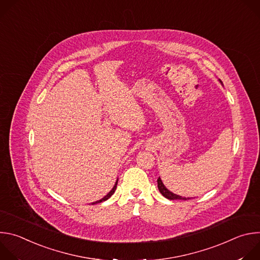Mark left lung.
<instances>
[{
  "instance_id": "obj_1",
  "label": "left lung",
  "mask_w": 260,
  "mask_h": 260,
  "mask_svg": "<svg viewBox=\"0 0 260 260\" xmlns=\"http://www.w3.org/2000/svg\"><path fill=\"white\" fill-rule=\"evenodd\" d=\"M220 82H221V80H220ZM221 83H222V82H221ZM157 187H158L160 193H161L165 198H167L168 200H184V201L190 200V198H187V199H186V198H182V197H180V196H177V194L171 192L169 189L166 188V186L164 185V183H162V181H161L160 178L157 179Z\"/></svg>"
}]
</instances>
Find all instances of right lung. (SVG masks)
Masks as SVG:
<instances>
[{
  "label": "right lung",
  "instance_id": "1",
  "mask_svg": "<svg viewBox=\"0 0 260 260\" xmlns=\"http://www.w3.org/2000/svg\"><path fill=\"white\" fill-rule=\"evenodd\" d=\"M116 187H117V181H116V183H115V185H114V187L112 188V190H111L106 197H104L102 200H100V201H98V202H95V203H92V204H99V203H102V202H105V201H107L108 199H110L111 198V196H112L114 192H115V190H116Z\"/></svg>",
  "mask_w": 260,
  "mask_h": 260
}]
</instances>
